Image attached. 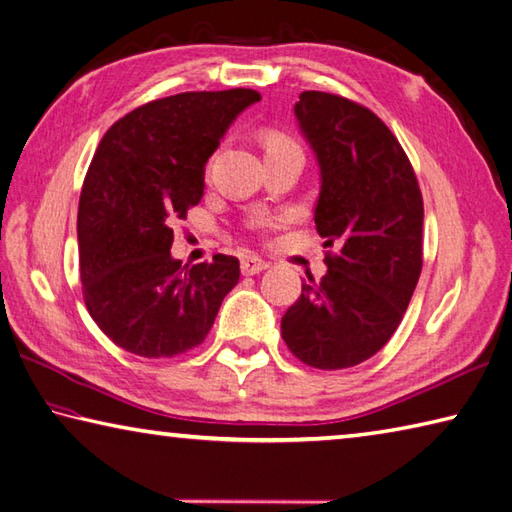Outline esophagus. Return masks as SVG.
<instances>
[{
    "mask_svg": "<svg viewBox=\"0 0 512 512\" xmlns=\"http://www.w3.org/2000/svg\"><path fill=\"white\" fill-rule=\"evenodd\" d=\"M266 268H268V264L264 262V259H259L255 255H248V257L242 259V273L244 275H257V273H262V270H266Z\"/></svg>",
    "mask_w": 512,
    "mask_h": 512,
    "instance_id": "obj_1",
    "label": "esophagus"
}]
</instances>
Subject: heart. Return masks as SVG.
<instances>
[{
  "mask_svg": "<svg viewBox=\"0 0 512 512\" xmlns=\"http://www.w3.org/2000/svg\"><path fill=\"white\" fill-rule=\"evenodd\" d=\"M262 144H264L266 155L279 153V150L297 148V144L286 133H282V130H273V128L264 130V133H262ZM279 224H284V217L282 215H259L255 219V226H262V228H275Z\"/></svg>",
  "mask_w": 512,
  "mask_h": 512,
  "instance_id": "b5f03b06",
  "label": "heart"
}]
</instances>
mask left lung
<instances>
[{
	"label": "left lung",
	"mask_w": 512,
	"mask_h": 512,
	"mask_svg": "<svg viewBox=\"0 0 512 512\" xmlns=\"http://www.w3.org/2000/svg\"><path fill=\"white\" fill-rule=\"evenodd\" d=\"M299 130L322 175L317 233L337 246L326 275H308L282 317L299 362L339 370L382 350L422 273L424 202L415 170L388 126L346 97L306 90L295 104Z\"/></svg>",
	"instance_id": "left-lung-1"
}]
</instances>
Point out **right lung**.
Here are the masks:
<instances>
[{
    "label": "right lung",
    "instance_id": "add662e5",
    "mask_svg": "<svg viewBox=\"0 0 512 512\" xmlns=\"http://www.w3.org/2000/svg\"><path fill=\"white\" fill-rule=\"evenodd\" d=\"M257 90H202L155 99L108 128L84 179L77 213L79 275L90 317L139 357L199 346L239 259L182 266L173 226L204 195V166Z\"/></svg>",
    "mask_w": 512,
    "mask_h": 512
}]
</instances>
